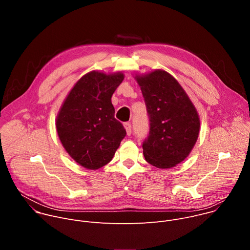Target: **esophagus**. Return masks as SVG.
<instances>
[{"label":"esophagus","instance_id":"esophagus-1","mask_svg":"<svg viewBox=\"0 0 250 250\" xmlns=\"http://www.w3.org/2000/svg\"><path fill=\"white\" fill-rule=\"evenodd\" d=\"M124 126H125V128L126 130V134L130 135V133H131V125H130V123H125Z\"/></svg>","mask_w":250,"mask_h":250}]
</instances>
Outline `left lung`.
<instances>
[{"label":"left lung","instance_id":"left-lung-1","mask_svg":"<svg viewBox=\"0 0 250 250\" xmlns=\"http://www.w3.org/2000/svg\"><path fill=\"white\" fill-rule=\"evenodd\" d=\"M149 118V134L142 144L146 160L161 169L182 162L193 149L200 119L188 95L164 70L135 76Z\"/></svg>","mask_w":250,"mask_h":250}]
</instances>
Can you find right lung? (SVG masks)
Listing matches in <instances>:
<instances>
[{"label":"right lung","mask_w":250,"mask_h":250,"mask_svg":"<svg viewBox=\"0 0 250 250\" xmlns=\"http://www.w3.org/2000/svg\"><path fill=\"white\" fill-rule=\"evenodd\" d=\"M124 78L121 72L87 73L69 92L57 115L56 129L63 147L87 169L108 164L126 134L115 118L112 104V96Z\"/></svg>","instance_id":"add662e5"}]
</instances>
